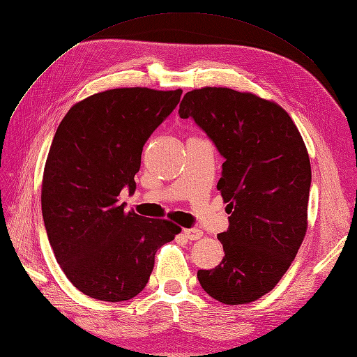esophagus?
<instances>
[{"mask_svg":"<svg viewBox=\"0 0 357 357\" xmlns=\"http://www.w3.org/2000/svg\"><path fill=\"white\" fill-rule=\"evenodd\" d=\"M183 234L186 236L189 240H199L204 236V231L197 230V228H184Z\"/></svg>","mask_w":357,"mask_h":357,"instance_id":"obj_1","label":"esophagus"}]
</instances>
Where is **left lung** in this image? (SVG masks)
Returning <instances> with one entry per match:
<instances>
[{
  "label": "left lung",
  "instance_id": "obj_1",
  "mask_svg": "<svg viewBox=\"0 0 357 357\" xmlns=\"http://www.w3.org/2000/svg\"><path fill=\"white\" fill-rule=\"evenodd\" d=\"M178 114L192 117L225 161L217 184L230 227L218 234L225 256L199 269L202 289L224 305H245L273 290L307 230L310 161L286 109L250 92L193 89Z\"/></svg>",
  "mask_w": 357,
  "mask_h": 357
}]
</instances>
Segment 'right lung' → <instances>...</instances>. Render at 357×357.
I'll use <instances>...</instances> for the list:
<instances>
[{
    "label": "right lung",
    "mask_w": 357,
    "mask_h": 357,
    "mask_svg": "<svg viewBox=\"0 0 357 357\" xmlns=\"http://www.w3.org/2000/svg\"><path fill=\"white\" fill-rule=\"evenodd\" d=\"M181 89L117 88L68 109L42 177V217L56 262L92 298L124 302L145 289L155 253L181 228L124 211L145 142L180 102Z\"/></svg>",
    "instance_id": "right-lung-1"
}]
</instances>
